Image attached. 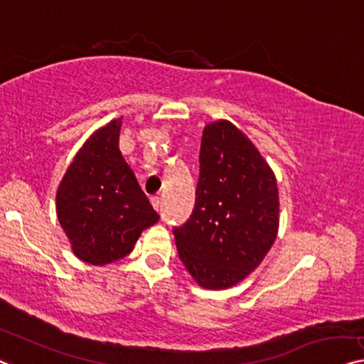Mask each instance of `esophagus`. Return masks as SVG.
Masks as SVG:
<instances>
[{
	"label": "esophagus",
	"mask_w": 364,
	"mask_h": 364,
	"mask_svg": "<svg viewBox=\"0 0 364 364\" xmlns=\"http://www.w3.org/2000/svg\"><path fill=\"white\" fill-rule=\"evenodd\" d=\"M150 203H151V205H154V209L159 210V208H160V198L159 196H151Z\"/></svg>",
	"instance_id": "34e87169"
}]
</instances>
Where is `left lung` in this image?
Masks as SVG:
<instances>
[{
    "mask_svg": "<svg viewBox=\"0 0 364 364\" xmlns=\"http://www.w3.org/2000/svg\"><path fill=\"white\" fill-rule=\"evenodd\" d=\"M278 227V184L267 160L232 122H209L196 204L186 224L173 230L184 268L205 289L235 286L259 267Z\"/></svg>",
    "mask_w": 364,
    "mask_h": 364,
    "instance_id": "left-lung-1",
    "label": "left lung"
}]
</instances>
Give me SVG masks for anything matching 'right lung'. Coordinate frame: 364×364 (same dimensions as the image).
<instances>
[{"mask_svg": "<svg viewBox=\"0 0 364 364\" xmlns=\"http://www.w3.org/2000/svg\"><path fill=\"white\" fill-rule=\"evenodd\" d=\"M122 117L90 135L57 189V217L81 262L102 267L134 250L160 215L119 150Z\"/></svg>", "mask_w": 364, "mask_h": 364, "instance_id": "add662e5", "label": "right lung"}]
</instances>
